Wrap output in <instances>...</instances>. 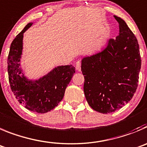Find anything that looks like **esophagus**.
Returning a JSON list of instances; mask_svg holds the SVG:
<instances>
[{
	"mask_svg": "<svg viewBox=\"0 0 147 147\" xmlns=\"http://www.w3.org/2000/svg\"><path fill=\"white\" fill-rule=\"evenodd\" d=\"M76 69L77 71H81V62L80 61H77L76 63Z\"/></svg>",
	"mask_w": 147,
	"mask_h": 147,
	"instance_id": "1",
	"label": "esophagus"
}]
</instances>
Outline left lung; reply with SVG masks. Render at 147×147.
Listing matches in <instances>:
<instances>
[{"instance_id": "obj_1", "label": "left lung", "mask_w": 147, "mask_h": 147, "mask_svg": "<svg viewBox=\"0 0 147 147\" xmlns=\"http://www.w3.org/2000/svg\"><path fill=\"white\" fill-rule=\"evenodd\" d=\"M119 36L110 38L99 52L84 56L81 69L84 92L92 109L109 114L128 103L136 91L141 60L135 35L122 18Z\"/></svg>"}]
</instances>
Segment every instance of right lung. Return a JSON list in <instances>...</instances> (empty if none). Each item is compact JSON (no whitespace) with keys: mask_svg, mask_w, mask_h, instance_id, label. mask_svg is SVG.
Wrapping results in <instances>:
<instances>
[{"mask_svg":"<svg viewBox=\"0 0 147 147\" xmlns=\"http://www.w3.org/2000/svg\"><path fill=\"white\" fill-rule=\"evenodd\" d=\"M29 22L12 41L8 57L11 89L20 103L36 113H47L58 105L75 73L72 65H58L38 79L25 76L21 65L24 33L32 26Z\"/></svg>","mask_w":147,"mask_h":147,"instance_id":"obj_1","label":"right lung"}]
</instances>
